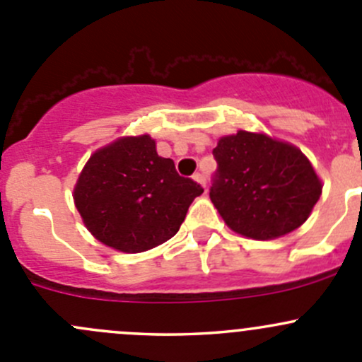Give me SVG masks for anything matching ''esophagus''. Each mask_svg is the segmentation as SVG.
Returning <instances> with one entry per match:
<instances>
[{
  "instance_id": "esophagus-1",
  "label": "esophagus",
  "mask_w": 362,
  "mask_h": 362,
  "mask_svg": "<svg viewBox=\"0 0 362 362\" xmlns=\"http://www.w3.org/2000/svg\"><path fill=\"white\" fill-rule=\"evenodd\" d=\"M194 180L198 182V184H202L203 187H204V185H206V177H204L202 171H198V173H194Z\"/></svg>"
}]
</instances>
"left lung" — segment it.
I'll return each mask as SVG.
<instances>
[{"instance_id":"1","label":"left lung","mask_w":362,"mask_h":362,"mask_svg":"<svg viewBox=\"0 0 362 362\" xmlns=\"http://www.w3.org/2000/svg\"><path fill=\"white\" fill-rule=\"evenodd\" d=\"M210 199L233 231L272 240L298 229L322 184L301 151L266 134L238 131L214 148Z\"/></svg>"}]
</instances>
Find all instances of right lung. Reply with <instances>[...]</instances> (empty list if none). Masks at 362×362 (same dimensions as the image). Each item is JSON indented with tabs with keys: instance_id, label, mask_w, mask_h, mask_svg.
<instances>
[{
	"instance_id": "add662e5",
	"label": "right lung",
	"mask_w": 362,
	"mask_h": 362,
	"mask_svg": "<svg viewBox=\"0 0 362 362\" xmlns=\"http://www.w3.org/2000/svg\"><path fill=\"white\" fill-rule=\"evenodd\" d=\"M203 187L160 158L148 134L113 141L90 156L75 204L94 238L120 252H145L177 235Z\"/></svg>"
}]
</instances>
